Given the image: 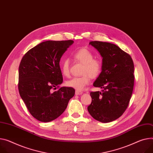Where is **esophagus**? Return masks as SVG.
<instances>
[{
  "mask_svg": "<svg viewBox=\"0 0 153 153\" xmlns=\"http://www.w3.org/2000/svg\"><path fill=\"white\" fill-rule=\"evenodd\" d=\"M82 93H83V92H82L81 91H77V90L75 91V94H76V95H80V94H81Z\"/></svg>",
  "mask_w": 153,
  "mask_h": 153,
  "instance_id": "34e87169",
  "label": "esophagus"
}]
</instances>
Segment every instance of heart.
<instances>
[{"label":"heart","instance_id":"heart-1","mask_svg":"<svg viewBox=\"0 0 153 153\" xmlns=\"http://www.w3.org/2000/svg\"><path fill=\"white\" fill-rule=\"evenodd\" d=\"M74 59L81 64L80 74L82 75L78 77H74L66 81V85L73 88L77 91H81L87 86L90 78L94 79L101 73L102 70V62L99 59L94 58V53L87 48H80L73 54ZM61 71L64 75L68 76L70 74V63L67 59H63L61 64Z\"/></svg>","mask_w":153,"mask_h":153}]
</instances>
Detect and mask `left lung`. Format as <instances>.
Segmentation results:
<instances>
[{
	"label": "left lung",
	"mask_w": 153,
	"mask_h": 153,
	"mask_svg": "<svg viewBox=\"0 0 153 153\" xmlns=\"http://www.w3.org/2000/svg\"><path fill=\"white\" fill-rule=\"evenodd\" d=\"M90 45L100 53L102 70L94 83L102 92H91L89 114L102 123H109L122 116L130 102L134 85V65L131 56L114 44L93 41Z\"/></svg>",
	"instance_id": "1"
}]
</instances>
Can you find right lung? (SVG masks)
<instances>
[{
  "label": "right lung",
  "mask_w": 153,
  "mask_h": 153,
  "mask_svg": "<svg viewBox=\"0 0 153 153\" xmlns=\"http://www.w3.org/2000/svg\"><path fill=\"white\" fill-rule=\"evenodd\" d=\"M73 43L71 40L43 42L29 50L21 61L19 94L31 115L41 122L61 115L75 95L74 88L59 86L63 81L61 58Z\"/></svg>",
  "instance_id": "obj_1"
}]
</instances>
